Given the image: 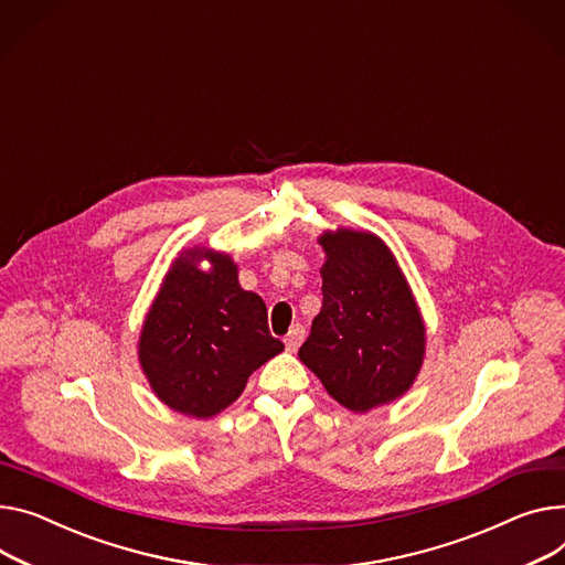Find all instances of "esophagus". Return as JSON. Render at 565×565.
Listing matches in <instances>:
<instances>
[{"label":"esophagus","mask_w":565,"mask_h":565,"mask_svg":"<svg viewBox=\"0 0 565 565\" xmlns=\"http://www.w3.org/2000/svg\"><path fill=\"white\" fill-rule=\"evenodd\" d=\"M302 339H306V328H302L300 323H296V326H291L289 328V332H287V337H285V345H287V351H298V345L302 343Z\"/></svg>","instance_id":"esophagus-1"}]
</instances>
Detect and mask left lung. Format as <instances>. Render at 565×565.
I'll list each match as a JSON object with an SVG mask.
<instances>
[{
  "instance_id": "8db88e82",
  "label": "left lung",
  "mask_w": 565,
  "mask_h": 565,
  "mask_svg": "<svg viewBox=\"0 0 565 565\" xmlns=\"http://www.w3.org/2000/svg\"><path fill=\"white\" fill-rule=\"evenodd\" d=\"M323 306L298 358L345 409L401 398L425 355V326L396 257L373 233H323Z\"/></svg>"
}]
</instances>
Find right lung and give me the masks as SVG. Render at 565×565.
Returning a JSON list of instances; mask_svg holds the SVG:
<instances>
[{"instance_id": "add662e5", "label": "right lung", "mask_w": 565, "mask_h": 565, "mask_svg": "<svg viewBox=\"0 0 565 565\" xmlns=\"http://www.w3.org/2000/svg\"><path fill=\"white\" fill-rule=\"evenodd\" d=\"M201 258L213 267L198 269ZM285 349L271 337L265 300L244 291L226 253L194 248L173 259L140 334V364L153 394L185 416L233 405L248 375Z\"/></svg>"}]
</instances>
